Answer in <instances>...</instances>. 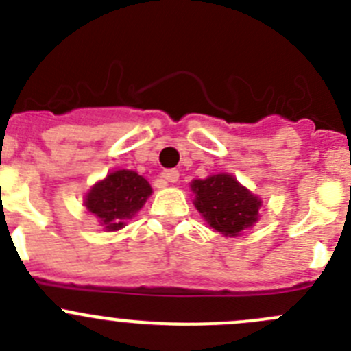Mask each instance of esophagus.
Wrapping results in <instances>:
<instances>
[{
	"mask_svg": "<svg viewBox=\"0 0 351 351\" xmlns=\"http://www.w3.org/2000/svg\"><path fill=\"white\" fill-rule=\"evenodd\" d=\"M161 176L165 178V182L176 183V182H178V178H180V173H178V169H165Z\"/></svg>",
	"mask_w": 351,
	"mask_h": 351,
	"instance_id": "1",
	"label": "esophagus"
}]
</instances>
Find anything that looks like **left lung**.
Here are the masks:
<instances>
[{
	"instance_id": "obj_1",
	"label": "left lung",
	"mask_w": 351,
	"mask_h": 351,
	"mask_svg": "<svg viewBox=\"0 0 351 351\" xmlns=\"http://www.w3.org/2000/svg\"><path fill=\"white\" fill-rule=\"evenodd\" d=\"M190 186L195 193L197 210L224 237H238L245 228L257 223L262 200L240 185L234 176L219 173L206 180H193Z\"/></svg>"
}]
</instances>
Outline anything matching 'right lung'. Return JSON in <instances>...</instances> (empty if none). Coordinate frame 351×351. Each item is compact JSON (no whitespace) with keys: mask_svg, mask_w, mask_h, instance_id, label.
<instances>
[{"mask_svg":"<svg viewBox=\"0 0 351 351\" xmlns=\"http://www.w3.org/2000/svg\"><path fill=\"white\" fill-rule=\"evenodd\" d=\"M152 193L144 176L130 169H118L97 182L85 195V207L97 216L106 231H118L125 221L142 209Z\"/></svg>","mask_w":351,"mask_h":351,"instance_id":"add662e5","label":"right lung"}]
</instances>
